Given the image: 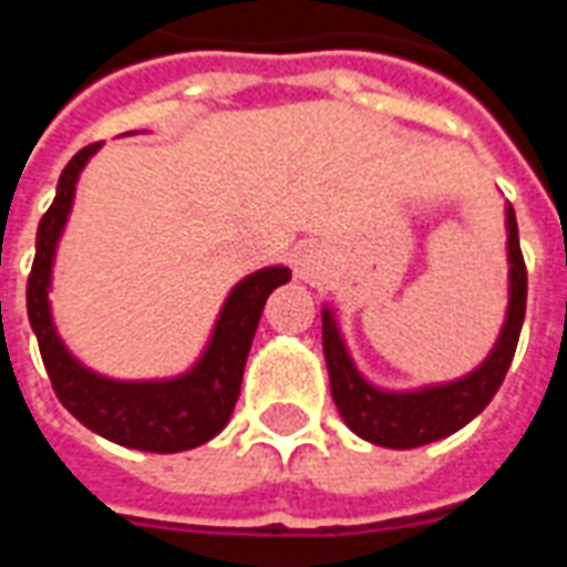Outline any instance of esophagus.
Returning <instances> with one entry per match:
<instances>
[{
	"label": "esophagus",
	"instance_id": "esophagus-1",
	"mask_svg": "<svg viewBox=\"0 0 567 567\" xmlns=\"http://www.w3.org/2000/svg\"><path fill=\"white\" fill-rule=\"evenodd\" d=\"M324 272V258L316 246H300L295 251V276L303 282H319Z\"/></svg>",
	"mask_w": 567,
	"mask_h": 567
}]
</instances>
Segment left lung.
Masks as SVG:
<instances>
[{
    "mask_svg": "<svg viewBox=\"0 0 567 567\" xmlns=\"http://www.w3.org/2000/svg\"><path fill=\"white\" fill-rule=\"evenodd\" d=\"M507 260H511V303L498 343L492 346V352L480 368L471 370L462 380L443 382V385H427L416 392H385L370 385L352 364L333 312L328 307L321 309V346L331 373L333 404L358 437L389 450H413L450 437L486 410L511 368L523 331L525 295H528V276L519 251V227L513 206H507Z\"/></svg>",
    "mask_w": 567,
    "mask_h": 567,
    "instance_id": "obj_1",
    "label": "left lung"
}]
</instances>
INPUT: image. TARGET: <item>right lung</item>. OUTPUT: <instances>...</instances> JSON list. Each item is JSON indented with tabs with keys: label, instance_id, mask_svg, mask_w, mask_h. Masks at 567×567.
<instances>
[{
	"label": "right lung",
	"instance_id": "add662e5",
	"mask_svg": "<svg viewBox=\"0 0 567 567\" xmlns=\"http://www.w3.org/2000/svg\"><path fill=\"white\" fill-rule=\"evenodd\" d=\"M96 145L81 148L56 182V197L44 212L35 234V260L27 282V312L39 340L44 370L51 377L60 404L66 406L81 425L96 431L100 437L145 452L194 450L212 440L234 413L248 349L258 331L260 312L267 297L291 279L288 267H267L246 276L227 295L221 316L215 321L206 352L194 368L173 380L124 382L100 377L72 358L51 319L48 288L54 270L56 243L72 212L75 185L91 161Z\"/></svg>",
	"mask_w": 567,
	"mask_h": 567
}]
</instances>
